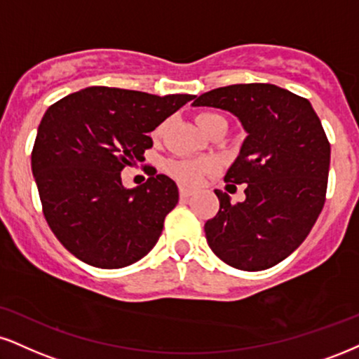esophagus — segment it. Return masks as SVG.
Wrapping results in <instances>:
<instances>
[{
    "label": "esophagus",
    "mask_w": 359,
    "mask_h": 359,
    "mask_svg": "<svg viewBox=\"0 0 359 359\" xmlns=\"http://www.w3.org/2000/svg\"><path fill=\"white\" fill-rule=\"evenodd\" d=\"M179 192H180V197H182V198L191 197L192 194H194V191H191V189H187V187H180Z\"/></svg>",
    "instance_id": "obj_1"
}]
</instances>
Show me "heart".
<instances>
[{"label": "heart", "instance_id": "obj_1", "mask_svg": "<svg viewBox=\"0 0 359 359\" xmlns=\"http://www.w3.org/2000/svg\"><path fill=\"white\" fill-rule=\"evenodd\" d=\"M222 116L217 114H209V111H202L196 116L197 125L202 128L205 133L212 128V125L221 120ZM217 167V163L214 161H194V158H172V161L167 162L165 170L168 175L174 177L175 180H179L180 184L185 185H194L201 180V177L205 174V172H212Z\"/></svg>", "mask_w": 359, "mask_h": 359}]
</instances>
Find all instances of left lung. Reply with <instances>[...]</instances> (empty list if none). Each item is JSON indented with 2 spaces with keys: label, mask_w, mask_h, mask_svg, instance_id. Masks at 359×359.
<instances>
[{
  "label": "left lung",
  "mask_w": 359,
  "mask_h": 359,
  "mask_svg": "<svg viewBox=\"0 0 359 359\" xmlns=\"http://www.w3.org/2000/svg\"><path fill=\"white\" fill-rule=\"evenodd\" d=\"M234 114L248 132L224 180L245 185L205 222L209 248L241 271L269 269L303 244L326 201L331 147L309 100L271 83H239L194 97Z\"/></svg>",
  "instance_id": "8db88e82"
}]
</instances>
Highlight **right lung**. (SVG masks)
Segmentation results:
<instances>
[{
    "mask_svg": "<svg viewBox=\"0 0 359 359\" xmlns=\"http://www.w3.org/2000/svg\"><path fill=\"white\" fill-rule=\"evenodd\" d=\"M194 95L88 86L46 110L32 152L43 215L63 248L86 264L120 269L140 261L179 202L177 185L149 165L125 189L120 172L144 162L149 132Z\"/></svg>",
    "mask_w": 359,
    "mask_h": 359,
    "instance_id": "obj_1",
    "label": "right lung"
}]
</instances>
